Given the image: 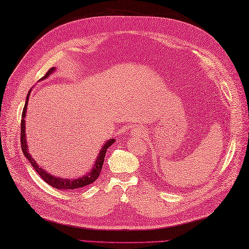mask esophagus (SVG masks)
I'll return each instance as SVG.
<instances>
[{"mask_svg": "<svg viewBox=\"0 0 249 249\" xmlns=\"http://www.w3.org/2000/svg\"><path fill=\"white\" fill-rule=\"evenodd\" d=\"M144 133L143 129L141 126H134V128L131 130V134L134 135V137H141Z\"/></svg>", "mask_w": 249, "mask_h": 249, "instance_id": "1", "label": "esophagus"}]
</instances>
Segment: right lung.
Segmentation results:
<instances>
[{
	"instance_id": "add662e5",
	"label": "right lung",
	"mask_w": 249,
	"mask_h": 249,
	"mask_svg": "<svg viewBox=\"0 0 249 249\" xmlns=\"http://www.w3.org/2000/svg\"><path fill=\"white\" fill-rule=\"evenodd\" d=\"M54 70H55L54 67L49 69V71L46 72L45 76L42 78V79L48 78L50 74L54 71ZM30 91H29V93H28V95H27L25 107H23L22 115H21L20 143H21V149H22L23 155H25L26 158L30 161L32 167H34L35 170L37 172V175H39L42 178V179H43L46 183H48L49 185L55 187V189L63 190V191H69V190L82 189V187L87 186L89 184H91V183L94 182L98 178V176H100L101 170H102V167H103V162H104V158H105L107 148H108L110 145L114 144L116 140L110 139L109 141H107V142L104 145H103V147L101 149L100 154H98V156H97V159H96V161L94 163V166H93V169H92L90 172H88L87 175H84V176H82L80 178H78V179H60V178H57V177H55L53 175H50V173L46 172L43 168H40L39 167V165H37V163L36 162L35 159L31 157L29 151H28V145H27V140H26V132H25V118H26V111H27L26 108H27V105H28V100H29Z\"/></svg>"
}]
</instances>
